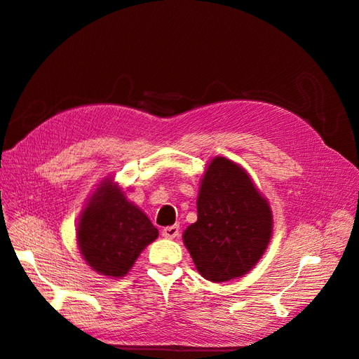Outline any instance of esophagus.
I'll return each mask as SVG.
<instances>
[{"mask_svg":"<svg viewBox=\"0 0 359 359\" xmlns=\"http://www.w3.org/2000/svg\"><path fill=\"white\" fill-rule=\"evenodd\" d=\"M179 225H168V227H165L162 230V236L167 238V239H174L179 236Z\"/></svg>","mask_w":359,"mask_h":359,"instance_id":"esophagus-1","label":"esophagus"}]
</instances>
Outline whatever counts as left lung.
Listing matches in <instances>:
<instances>
[{
	"instance_id": "8db88e82",
	"label": "left lung",
	"mask_w": 359,
	"mask_h": 359,
	"mask_svg": "<svg viewBox=\"0 0 359 359\" xmlns=\"http://www.w3.org/2000/svg\"><path fill=\"white\" fill-rule=\"evenodd\" d=\"M197 221L183 243L197 271L213 283L248 273L272 238L269 203L248 172L227 158H213L201 179Z\"/></svg>"
}]
</instances>
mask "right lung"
Returning <instances> with one entry per match:
<instances>
[{"label": "right lung", "instance_id": "right-lung-1", "mask_svg": "<svg viewBox=\"0 0 359 359\" xmlns=\"http://www.w3.org/2000/svg\"><path fill=\"white\" fill-rule=\"evenodd\" d=\"M158 234L147 215L128 201L114 182L105 179L81 213L76 241L91 269L120 278Z\"/></svg>", "mask_w": 359, "mask_h": 359}]
</instances>
